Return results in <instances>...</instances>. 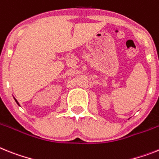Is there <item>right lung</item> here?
<instances>
[{"mask_svg":"<svg viewBox=\"0 0 159 159\" xmlns=\"http://www.w3.org/2000/svg\"><path fill=\"white\" fill-rule=\"evenodd\" d=\"M14 99H15V98H14ZM15 101H16V102H17V103H18V105H19V103H18V101H17V100H16V99H15Z\"/></svg>","mask_w":159,"mask_h":159,"instance_id":"add662e5","label":"right lung"}]
</instances>
